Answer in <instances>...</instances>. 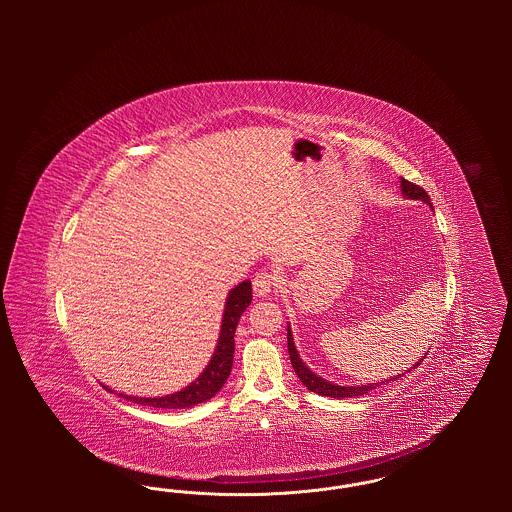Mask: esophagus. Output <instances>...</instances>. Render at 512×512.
<instances>
[{"mask_svg":"<svg viewBox=\"0 0 512 512\" xmlns=\"http://www.w3.org/2000/svg\"><path fill=\"white\" fill-rule=\"evenodd\" d=\"M278 286V276L272 272H259L253 278V292L259 297H267L268 293L272 292Z\"/></svg>","mask_w":512,"mask_h":512,"instance_id":"esophagus-1","label":"esophagus"}]
</instances>
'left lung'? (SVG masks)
Instances as JSON below:
<instances>
[{"instance_id":"left-lung-1","label":"left lung","mask_w":512,"mask_h":512,"mask_svg":"<svg viewBox=\"0 0 512 512\" xmlns=\"http://www.w3.org/2000/svg\"><path fill=\"white\" fill-rule=\"evenodd\" d=\"M401 194H403V197H407V199H420V201H424V203H428V205L432 207L428 194H426L420 186H416V184L405 180V178H401ZM288 351H290V361H292L293 370H295L297 378L303 382V386H305L307 390L315 391L318 395H326V397H334V399L357 397V395H365V393L374 390V388L378 386V384H368V386H347V388H345V386L332 384V382H328V380L317 376L313 370H309V366L305 365V363L299 359V353H297V349H295V345H293V336L290 326H288ZM420 363H422V359H420ZM420 363H416L413 368H416ZM397 378H401V374L395 376L393 380H397ZM393 380H391V382H393ZM386 382H390V380H386ZM380 384H384V382H380Z\"/></svg>"}]
</instances>
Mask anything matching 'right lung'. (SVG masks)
Returning a JSON list of instances; mask_svg holds the SVG:
<instances>
[{"instance_id":"1","label":"right lung","mask_w":512,"mask_h":512,"mask_svg":"<svg viewBox=\"0 0 512 512\" xmlns=\"http://www.w3.org/2000/svg\"><path fill=\"white\" fill-rule=\"evenodd\" d=\"M251 282L245 280L232 288L226 297L224 313H222V324H220V336L217 341V349L205 366V370L195 378L190 386L184 390L176 391L165 397H134V395H124L119 393L124 399L146 405L153 409H190L203 401H209L217 391L224 386V382L230 376L232 363H234V334L240 318L244 315L245 309L251 303ZM107 388V386H103ZM109 390V388H107ZM111 391V390H109Z\"/></svg>"}]
</instances>
